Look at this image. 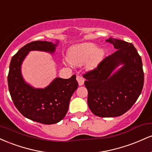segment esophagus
<instances>
[{
  "mask_svg": "<svg viewBox=\"0 0 152 152\" xmlns=\"http://www.w3.org/2000/svg\"><path fill=\"white\" fill-rule=\"evenodd\" d=\"M76 80H77L78 85L79 86H82L84 83V78L81 76H76Z\"/></svg>",
  "mask_w": 152,
  "mask_h": 152,
  "instance_id": "34e87169",
  "label": "esophagus"
}]
</instances>
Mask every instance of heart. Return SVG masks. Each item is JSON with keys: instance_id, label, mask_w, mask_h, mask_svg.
<instances>
[{"instance_id": "obj_1", "label": "heart", "mask_w": 152, "mask_h": 152, "mask_svg": "<svg viewBox=\"0 0 152 152\" xmlns=\"http://www.w3.org/2000/svg\"><path fill=\"white\" fill-rule=\"evenodd\" d=\"M105 54L104 48H98L93 43H82L71 46L68 51V60L72 65L79 66L87 61L89 69H93L102 60Z\"/></svg>"}]
</instances>
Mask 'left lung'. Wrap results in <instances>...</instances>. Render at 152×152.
<instances>
[{"label": "left lung", "instance_id": "left-lung-1", "mask_svg": "<svg viewBox=\"0 0 152 152\" xmlns=\"http://www.w3.org/2000/svg\"><path fill=\"white\" fill-rule=\"evenodd\" d=\"M106 41L112 43L116 51L83 78L92 113L99 117H114L129 111L139 98L144 71L142 58L133 44L113 38Z\"/></svg>", "mask_w": 152, "mask_h": 152}]
</instances>
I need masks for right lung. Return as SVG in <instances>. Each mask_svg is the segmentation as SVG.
Wrapping results in <instances>:
<instances>
[{
  "label": "right lung",
  "mask_w": 152,
  "mask_h": 152,
  "mask_svg": "<svg viewBox=\"0 0 152 152\" xmlns=\"http://www.w3.org/2000/svg\"><path fill=\"white\" fill-rule=\"evenodd\" d=\"M58 43V41L28 43L13 56L10 64L8 83L13 104L25 117L43 124L58 123L65 117L71 96L78 88L76 75L68 79L56 78L44 88H36L25 81L21 66L29 51L53 53Z\"/></svg>",
  "instance_id": "1"
}]
</instances>
